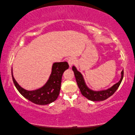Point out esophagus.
<instances>
[{
  "mask_svg": "<svg viewBox=\"0 0 135 135\" xmlns=\"http://www.w3.org/2000/svg\"><path fill=\"white\" fill-rule=\"evenodd\" d=\"M75 63V60L74 58H69L68 59V64H69V67L71 68L73 64H74Z\"/></svg>",
  "mask_w": 135,
  "mask_h": 135,
  "instance_id": "34e87169",
  "label": "esophagus"
}]
</instances>
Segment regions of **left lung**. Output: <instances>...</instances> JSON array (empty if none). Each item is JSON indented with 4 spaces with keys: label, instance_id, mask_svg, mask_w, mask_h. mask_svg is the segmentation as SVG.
<instances>
[{
    "label": "left lung",
    "instance_id": "8db88e82",
    "mask_svg": "<svg viewBox=\"0 0 135 135\" xmlns=\"http://www.w3.org/2000/svg\"><path fill=\"white\" fill-rule=\"evenodd\" d=\"M72 70L74 73L76 83L79 88L81 93L87 99L92 101H104L113 95L120 85L122 79H123L124 74V71L123 70L121 72V78L120 80L118 83L113 85L112 87L105 89V90L95 91L89 89L87 86L82 74L79 71L77 70L76 68L74 66L72 67Z\"/></svg>",
    "mask_w": 135,
    "mask_h": 135
}]
</instances>
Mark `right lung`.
Returning a JSON list of instances; mask_svg holds the SVG:
<instances>
[{
	"label": "right lung",
	"instance_id": "right-lung-1",
	"mask_svg": "<svg viewBox=\"0 0 135 135\" xmlns=\"http://www.w3.org/2000/svg\"><path fill=\"white\" fill-rule=\"evenodd\" d=\"M69 67L67 62H55L52 65L51 74L47 83L42 87L33 91L26 90L20 86L14 78L12 68V76L15 87L24 97L35 104L47 105L57 99L60 91L62 74Z\"/></svg>",
	"mask_w": 135,
	"mask_h": 135
}]
</instances>
